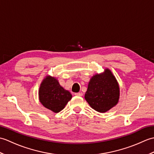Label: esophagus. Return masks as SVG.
Listing matches in <instances>:
<instances>
[{
	"mask_svg": "<svg viewBox=\"0 0 154 154\" xmlns=\"http://www.w3.org/2000/svg\"><path fill=\"white\" fill-rule=\"evenodd\" d=\"M75 95L78 96V97H82L83 96V93L82 92H80V93H75Z\"/></svg>",
	"mask_w": 154,
	"mask_h": 154,
	"instance_id": "34e87169",
	"label": "esophagus"
}]
</instances>
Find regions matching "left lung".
Wrapping results in <instances>:
<instances>
[{"mask_svg": "<svg viewBox=\"0 0 154 154\" xmlns=\"http://www.w3.org/2000/svg\"><path fill=\"white\" fill-rule=\"evenodd\" d=\"M120 98L119 83L109 69L91 78L85 99L90 106L100 113L116 106Z\"/></svg>", "mask_w": 154, "mask_h": 154, "instance_id": "8db88e82", "label": "left lung"}]
</instances>
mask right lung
I'll list each match as a JSON object with an SVG mask.
<instances>
[{
	"instance_id": "add662e5",
	"label": "right lung",
	"mask_w": 154,
	"mask_h": 154,
	"mask_svg": "<svg viewBox=\"0 0 154 154\" xmlns=\"http://www.w3.org/2000/svg\"><path fill=\"white\" fill-rule=\"evenodd\" d=\"M39 100L46 109L57 113L63 110L72 98V94L60 85L54 77L47 75L42 81L38 91Z\"/></svg>"
}]
</instances>
